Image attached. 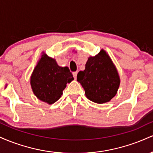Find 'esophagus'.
Masks as SVG:
<instances>
[{"mask_svg":"<svg viewBox=\"0 0 153 153\" xmlns=\"http://www.w3.org/2000/svg\"><path fill=\"white\" fill-rule=\"evenodd\" d=\"M77 74H78V72H73V77H74V78L75 79H76L77 78Z\"/></svg>","mask_w":153,"mask_h":153,"instance_id":"34e87169","label":"esophagus"}]
</instances>
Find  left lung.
<instances>
[{
  "label": "left lung",
  "instance_id": "left-lung-1",
  "mask_svg": "<svg viewBox=\"0 0 153 153\" xmlns=\"http://www.w3.org/2000/svg\"><path fill=\"white\" fill-rule=\"evenodd\" d=\"M77 80L85 90L88 99L97 103L111 101L117 94L120 84L118 71L103 50L88 59L85 70L77 75Z\"/></svg>",
  "mask_w": 153,
  "mask_h": 153
}]
</instances>
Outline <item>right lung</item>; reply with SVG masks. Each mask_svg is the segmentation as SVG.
<instances>
[{
	"instance_id": "add662e5",
	"label": "right lung",
	"mask_w": 153,
	"mask_h": 153,
	"mask_svg": "<svg viewBox=\"0 0 153 153\" xmlns=\"http://www.w3.org/2000/svg\"><path fill=\"white\" fill-rule=\"evenodd\" d=\"M74 80L68 67H60L56 60L43 53L31 76L30 83L35 96L52 104L61 97L68 82Z\"/></svg>"
}]
</instances>
